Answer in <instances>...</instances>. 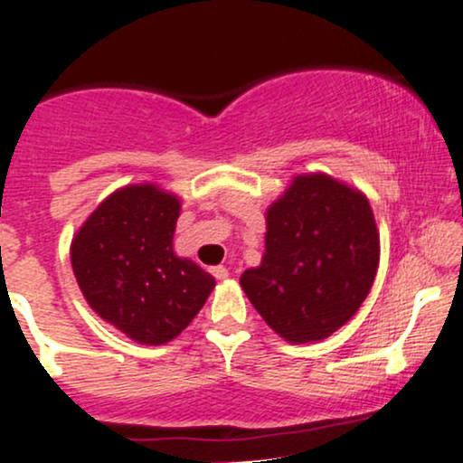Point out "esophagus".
<instances>
[{"label":"esophagus","instance_id":"obj_1","mask_svg":"<svg viewBox=\"0 0 463 463\" xmlns=\"http://www.w3.org/2000/svg\"><path fill=\"white\" fill-rule=\"evenodd\" d=\"M212 275H214L216 279H227V277H230V270H227L225 266H214V269H212Z\"/></svg>","mask_w":463,"mask_h":463}]
</instances>
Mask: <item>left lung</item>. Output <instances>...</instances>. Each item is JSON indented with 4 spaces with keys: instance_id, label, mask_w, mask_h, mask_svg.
I'll use <instances>...</instances> for the list:
<instances>
[{
    "instance_id": "obj_1",
    "label": "left lung",
    "mask_w": 463,
    "mask_h": 463,
    "mask_svg": "<svg viewBox=\"0 0 463 463\" xmlns=\"http://www.w3.org/2000/svg\"><path fill=\"white\" fill-rule=\"evenodd\" d=\"M266 251L241 286L275 334L325 340L360 309L379 266V232L360 190L312 173L297 175L266 210Z\"/></svg>"
}]
</instances>
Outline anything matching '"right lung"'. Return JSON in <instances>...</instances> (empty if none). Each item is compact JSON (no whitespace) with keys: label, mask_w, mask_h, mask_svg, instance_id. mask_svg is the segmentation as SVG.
<instances>
[{"label":"right lung","mask_w":463,"mask_h":463,"mask_svg":"<svg viewBox=\"0 0 463 463\" xmlns=\"http://www.w3.org/2000/svg\"><path fill=\"white\" fill-rule=\"evenodd\" d=\"M179 199L156 184L112 193L71 242V266L89 306L140 345H166L203 307L214 277L177 258Z\"/></svg>","instance_id":"obj_1"}]
</instances>
